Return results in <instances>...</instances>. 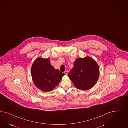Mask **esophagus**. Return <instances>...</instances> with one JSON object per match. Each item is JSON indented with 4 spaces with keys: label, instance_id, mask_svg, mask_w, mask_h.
Segmentation results:
<instances>
[{
    "label": "esophagus",
    "instance_id": "34e87169",
    "mask_svg": "<svg viewBox=\"0 0 128 128\" xmlns=\"http://www.w3.org/2000/svg\"><path fill=\"white\" fill-rule=\"evenodd\" d=\"M64 74H66V75H68V71H66V72H64Z\"/></svg>",
    "mask_w": 128,
    "mask_h": 128
}]
</instances>
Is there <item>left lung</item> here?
<instances>
[{"instance_id":"1","label":"left lung","mask_w":128,"mask_h":128,"mask_svg":"<svg viewBox=\"0 0 128 128\" xmlns=\"http://www.w3.org/2000/svg\"><path fill=\"white\" fill-rule=\"evenodd\" d=\"M99 68L97 63L90 57L78 58L68 74L76 87L85 90L92 88L98 81Z\"/></svg>"}]
</instances>
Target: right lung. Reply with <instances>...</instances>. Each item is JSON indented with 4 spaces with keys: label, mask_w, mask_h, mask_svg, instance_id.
Returning <instances> with one entry per match:
<instances>
[{
    "label": "right lung",
    "mask_w": 128,
    "mask_h": 128,
    "mask_svg": "<svg viewBox=\"0 0 128 128\" xmlns=\"http://www.w3.org/2000/svg\"><path fill=\"white\" fill-rule=\"evenodd\" d=\"M33 82L43 92L52 90L61 80L64 74L56 70L51 65L49 58H38L33 62L31 68Z\"/></svg>",
    "instance_id": "1"
}]
</instances>
